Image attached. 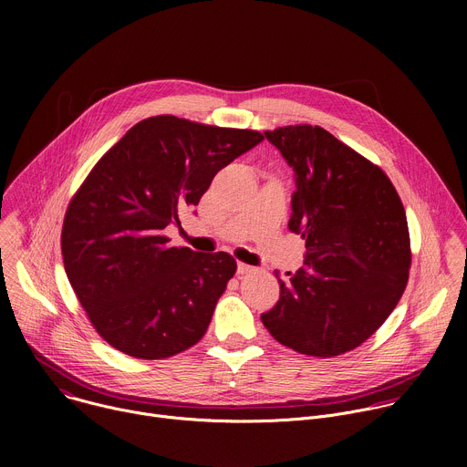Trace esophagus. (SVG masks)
<instances>
[{
    "label": "esophagus",
    "mask_w": 467,
    "mask_h": 467,
    "mask_svg": "<svg viewBox=\"0 0 467 467\" xmlns=\"http://www.w3.org/2000/svg\"><path fill=\"white\" fill-rule=\"evenodd\" d=\"M249 272H253V268H251L249 264L238 262V265H236V274H238V275H245V274H249Z\"/></svg>",
    "instance_id": "1"
}]
</instances>
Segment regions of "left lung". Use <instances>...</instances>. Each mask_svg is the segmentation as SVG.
Segmentation results:
<instances>
[{"label": "left lung", "instance_id": "1", "mask_svg": "<svg viewBox=\"0 0 467 467\" xmlns=\"http://www.w3.org/2000/svg\"><path fill=\"white\" fill-rule=\"evenodd\" d=\"M294 170L288 229L305 238V268L283 281L260 316L283 346L308 357L358 348L401 299L410 238L401 199L386 173L328 130L290 125L265 130Z\"/></svg>", "mask_w": 467, "mask_h": 467}]
</instances>
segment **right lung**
Wrapping results in <instances>:
<instances>
[{"instance_id":"right-lung-1","label":"right lung","mask_w":467,"mask_h":467,"mask_svg":"<svg viewBox=\"0 0 467 467\" xmlns=\"http://www.w3.org/2000/svg\"><path fill=\"white\" fill-rule=\"evenodd\" d=\"M262 140L166 114L130 127L94 166L66 211L60 245L79 303L112 348L157 360L203 338L236 262L173 247L164 231L181 227L179 213Z\"/></svg>"}]
</instances>
